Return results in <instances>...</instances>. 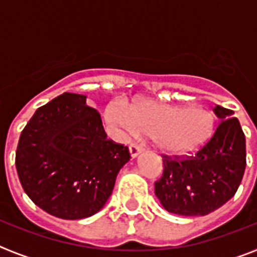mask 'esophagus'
Returning a JSON list of instances; mask_svg holds the SVG:
<instances>
[{
    "mask_svg": "<svg viewBox=\"0 0 257 257\" xmlns=\"http://www.w3.org/2000/svg\"><path fill=\"white\" fill-rule=\"evenodd\" d=\"M143 148L142 145L136 144V143H131L130 144V154L131 157H136L139 153H142Z\"/></svg>",
    "mask_w": 257,
    "mask_h": 257,
    "instance_id": "34e87169",
    "label": "esophagus"
}]
</instances>
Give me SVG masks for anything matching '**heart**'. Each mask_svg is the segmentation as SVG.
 Here are the masks:
<instances>
[{
    "label": "heart",
    "instance_id": "b5f03b06",
    "mask_svg": "<svg viewBox=\"0 0 257 257\" xmlns=\"http://www.w3.org/2000/svg\"><path fill=\"white\" fill-rule=\"evenodd\" d=\"M106 118L124 133L151 135L160 149L169 154H188L201 148L213 130V118L198 108H184L145 100L131 108L113 103Z\"/></svg>",
    "mask_w": 257,
    "mask_h": 257
}]
</instances>
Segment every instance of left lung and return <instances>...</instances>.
<instances>
[{"label": "left lung", "mask_w": 257, "mask_h": 257, "mask_svg": "<svg viewBox=\"0 0 257 257\" xmlns=\"http://www.w3.org/2000/svg\"><path fill=\"white\" fill-rule=\"evenodd\" d=\"M221 119L196 153L162 154L163 172L154 183L161 205L181 216H205L234 196L246 169V138L233 110L216 105Z\"/></svg>", "instance_id": "obj_1"}]
</instances>
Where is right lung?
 Masks as SVG:
<instances>
[{"label":"right lung","instance_id":"right-lung-1","mask_svg":"<svg viewBox=\"0 0 257 257\" xmlns=\"http://www.w3.org/2000/svg\"><path fill=\"white\" fill-rule=\"evenodd\" d=\"M106 138L100 113L85 95L64 92L40 106L22 131L15 165L24 192L38 207L65 220L100 211L130 160Z\"/></svg>","mask_w":257,"mask_h":257}]
</instances>
